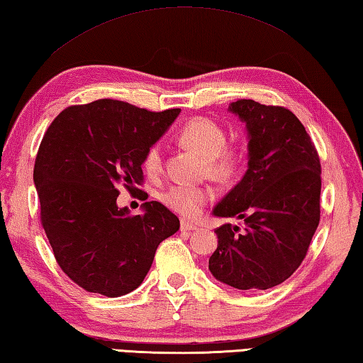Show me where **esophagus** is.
Returning <instances> with one entry per match:
<instances>
[{"mask_svg":"<svg viewBox=\"0 0 363 363\" xmlns=\"http://www.w3.org/2000/svg\"><path fill=\"white\" fill-rule=\"evenodd\" d=\"M194 230H196V225L192 222H187V220H182L181 222V232L182 233H189V232H194Z\"/></svg>","mask_w":363,"mask_h":363,"instance_id":"34e87169","label":"esophagus"}]
</instances>
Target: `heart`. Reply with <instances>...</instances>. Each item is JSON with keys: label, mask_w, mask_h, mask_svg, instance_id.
I'll return each mask as SVG.
<instances>
[{"label": "heart", "mask_w": 363, "mask_h": 363, "mask_svg": "<svg viewBox=\"0 0 363 363\" xmlns=\"http://www.w3.org/2000/svg\"><path fill=\"white\" fill-rule=\"evenodd\" d=\"M179 138L186 146L195 149L204 159H208L209 173L213 176L227 179V177H232L238 171L242 155L238 149L225 146V130L213 118H192L181 128ZM141 167L144 173L150 177H157L162 173L163 157L159 144H152L146 149V152L143 155ZM160 199L174 213L187 217V219H194L209 201H213L214 192L209 187L177 184V186H171L164 190Z\"/></svg>", "instance_id": "heart-1"}]
</instances>
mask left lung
I'll use <instances>...</instances> for the list:
<instances>
[{"mask_svg":"<svg viewBox=\"0 0 363 363\" xmlns=\"http://www.w3.org/2000/svg\"><path fill=\"white\" fill-rule=\"evenodd\" d=\"M230 111L246 122L247 171L213 214L223 223L209 272L240 291H267L291 278L320 220V162L296 116L282 106L238 100Z\"/></svg>","mask_w":363,"mask_h":363,"instance_id":"left-lung-1","label":"left lung"}]
</instances>
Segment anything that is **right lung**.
<instances>
[{
	"label": "right lung",
	"mask_w": 363,
	"mask_h": 363,
	"mask_svg": "<svg viewBox=\"0 0 363 363\" xmlns=\"http://www.w3.org/2000/svg\"><path fill=\"white\" fill-rule=\"evenodd\" d=\"M179 113L103 98L62 111L45 131L33 173L41 223L57 263L84 291L111 298L135 291L160 242L179 230L159 201L138 216L117 206L121 186L143 192V155Z\"/></svg>",
	"instance_id": "1"
}]
</instances>
